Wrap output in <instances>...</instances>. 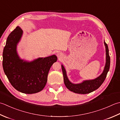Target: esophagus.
I'll return each instance as SVG.
<instances>
[{
  "instance_id": "esophagus-1",
  "label": "esophagus",
  "mask_w": 120,
  "mask_h": 120,
  "mask_svg": "<svg viewBox=\"0 0 120 120\" xmlns=\"http://www.w3.org/2000/svg\"><path fill=\"white\" fill-rule=\"evenodd\" d=\"M62 54L61 53H57V57H59V58H61L62 57Z\"/></svg>"
}]
</instances>
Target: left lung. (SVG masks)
<instances>
[{
    "label": "left lung",
    "mask_w": 120,
    "mask_h": 120,
    "mask_svg": "<svg viewBox=\"0 0 120 120\" xmlns=\"http://www.w3.org/2000/svg\"><path fill=\"white\" fill-rule=\"evenodd\" d=\"M104 44L105 48H106V64H105L104 69L102 74L99 77L95 78V79L85 80L83 81L82 83H80L79 84L72 83L68 79L67 76L66 71L63 65H62L64 82L65 86L70 91H72L78 94H88L98 89L102 84V83L104 82L106 78L107 73L109 71L110 65V58L109 55L108 46L105 41Z\"/></svg>",
    "instance_id": "8db88e82"
}]
</instances>
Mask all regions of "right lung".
Returning <instances> with one entry per match:
<instances>
[{"label":"right lung","mask_w":120,"mask_h":120,"mask_svg":"<svg viewBox=\"0 0 120 120\" xmlns=\"http://www.w3.org/2000/svg\"><path fill=\"white\" fill-rule=\"evenodd\" d=\"M23 31L19 26L10 34L2 54V66L11 85L25 94L36 93L45 86L49 71L57 57L53 55L31 62L21 59L16 51Z\"/></svg>","instance_id":"add662e5"}]
</instances>
